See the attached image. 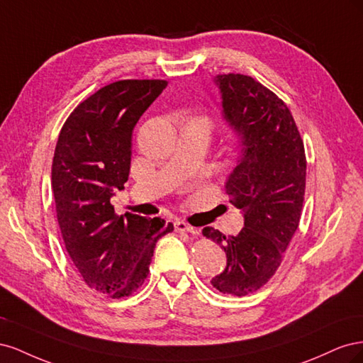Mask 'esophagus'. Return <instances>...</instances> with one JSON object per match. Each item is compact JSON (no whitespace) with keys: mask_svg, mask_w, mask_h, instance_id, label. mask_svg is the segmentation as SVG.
Returning <instances> with one entry per match:
<instances>
[{"mask_svg":"<svg viewBox=\"0 0 363 363\" xmlns=\"http://www.w3.org/2000/svg\"><path fill=\"white\" fill-rule=\"evenodd\" d=\"M174 228L177 230V232H186V233H192V235L199 233V230H196L192 225H189L188 223L182 221V219H177V221H174Z\"/></svg>","mask_w":363,"mask_h":363,"instance_id":"34e87169","label":"esophagus"}]
</instances>
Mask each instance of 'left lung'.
Segmentation results:
<instances>
[{"mask_svg": "<svg viewBox=\"0 0 363 363\" xmlns=\"http://www.w3.org/2000/svg\"><path fill=\"white\" fill-rule=\"evenodd\" d=\"M223 118L239 140V157L225 182L230 203L244 228L225 236L213 227L203 235L224 248L225 269L211 283L223 294L256 292L277 271L298 228L306 189V155L288 106L242 74L215 77Z\"/></svg>", "mask_w": 363, "mask_h": 363, "instance_id": "left-lung-1", "label": "left lung"}]
</instances>
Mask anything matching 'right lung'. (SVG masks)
Instances as JSON below:
<instances>
[{"label":"right lung","mask_w":363,"mask_h":363,"mask_svg":"<svg viewBox=\"0 0 363 363\" xmlns=\"http://www.w3.org/2000/svg\"><path fill=\"white\" fill-rule=\"evenodd\" d=\"M167 84L101 87L74 108L54 151L51 186L65 247L87 286L112 298L142 286L156 242L174 230L159 216H118L111 204L128 180L133 128Z\"/></svg>","instance_id":"obj_1"}]
</instances>
